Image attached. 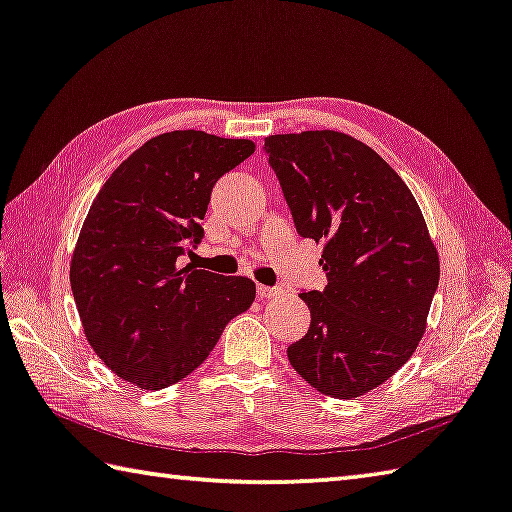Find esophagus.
<instances>
[{"label": "esophagus", "instance_id": "34e87169", "mask_svg": "<svg viewBox=\"0 0 512 512\" xmlns=\"http://www.w3.org/2000/svg\"><path fill=\"white\" fill-rule=\"evenodd\" d=\"M282 293H284L282 288H277V286H262V284L257 286V295L262 297V300H271V297H277V295H282Z\"/></svg>", "mask_w": 512, "mask_h": 512}]
</instances>
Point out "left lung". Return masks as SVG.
I'll list each match as a JSON object with an SVG mask.
<instances>
[{"label":"left lung","mask_w":512,"mask_h":512,"mask_svg":"<svg viewBox=\"0 0 512 512\" xmlns=\"http://www.w3.org/2000/svg\"><path fill=\"white\" fill-rule=\"evenodd\" d=\"M295 228L324 241V291L300 293L311 327L286 349L331 398H358L421 342L439 286V253L405 181L369 145L333 129L266 138Z\"/></svg>","instance_id":"left-lung-1"}]
</instances>
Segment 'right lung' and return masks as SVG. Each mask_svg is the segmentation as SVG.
<instances>
[{
	"instance_id": "add662e5",
	"label": "right lung",
	"mask_w": 512,
	"mask_h": 512,
	"mask_svg": "<svg viewBox=\"0 0 512 512\" xmlns=\"http://www.w3.org/2000/svg\"><path fill=\"white\" fill-rule=\"evenodd\" d=\"M253 152L248 138L159 134L116 167L91 203L73 248L71 291L91 349L127 383H179L253 304L248 277L179 264L203 237L215 183Z\"/></svg>"
}]
</instances>
